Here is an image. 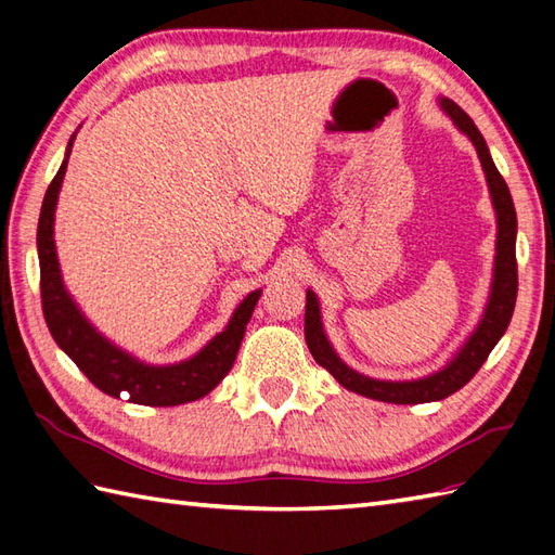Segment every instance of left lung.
Here are the masks:
<instances>
[{
    "instance_id": "8db88e82",
    "label": "left lung",
    "mask_w": 555,
    "mask_h": 555,
    "mask_svg": "<svg viewBox=\"0 0 555 555\" xmlns=\"http://www.w3.org/2000/svg\"><path fill=\"white\" fill-rule=\"evenodd\" d=\"M441 107L448 116L455 121V126L463 131L477 147V155L481 167L487 173V183L493 199V209H496L499 219V241H496V267H493V284H491V298L487 305V312L481 317L477 332L467 338V344L460 348L457 356L448 362V367L436 372L431 376L415 382H379L370 379V376L358 374L350 370L348 364L340 362V358L328 346L324 336V328L320 322V302H317L314 293L308 291V302H305V340L317 364L334 374V379L346 386L348 391H356L360 396H367L374 400H384V403L396 405H417V403H431V400H443L451 393L460 391L473 376L479 372L481 364L487 362L489 352L499 344L505 328L511 324V317L515 310L517 298V259H515V235H517V215L515 205L508 191V183L503 181L496 164H493L489 147L481 138L475 121L457 107L453 100H441Z\"/></svg>"
}]
</instances>
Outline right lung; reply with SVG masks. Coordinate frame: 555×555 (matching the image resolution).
I'll return each mask as SVG.
<instances>
[{
    "label": "right lung",
    "instance_id": "1",
    "mask_svg": "<svg viewBox=\"0 0 555 555\" xmlns=\"http://www.w3.org/2000/svg\"><path fill=\"white\" fill-rule=\"evenodd\" d=\"M70 145H74V138L68 143L64 164L59 167L50 188H47L38 221L40 296L44 322L50 326L52 338L76 362V367L88 376L92 386H98L102 393L112 398H121V393H128L131 403L169 408L207 396L233 367V360L238 356L245 334V324L250 322L259 300V291L250 293L238 305L229 326L219 336L211 338L195 358L185 362L169 364V367H150V364L138 362L131 356H126L124 350L112 346L107 338H102L86 322L76 302L68 298L62 284V274H59L54 250V207L66 173Z\"/></svg>",
    "mask_w": 555,
    "mask_h": 555
}]
</instances>
